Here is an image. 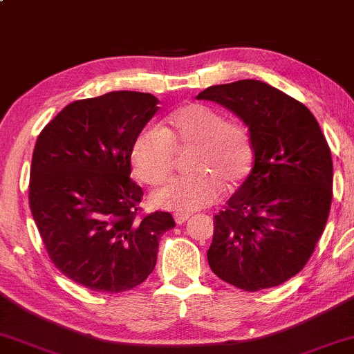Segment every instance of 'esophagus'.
<instances>
[{
  "mask_svg": "<svg viewBox=\"0 0 354 354\" xmlns=\"http://www.w3.org/2000/svg\"><path fill=\"white\" fill-rule=\"evenodd\" d=\"M188 219H189V214H186V213H176V214H174V221H176V225H185Z\"/></svg>",
  "mask_w": 354,
  "mask_h": 354,
  "instance_id": "obj_1",
  "label": "esophagus"
}]
</instances>
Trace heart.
I'll return each instance as SVG.
<instances>
[{"instance_id": "obj_1", "label": "heart", "mask_w": 354, "mask_h": 354, "mask_svg": "<svg viewBox=\"0 0 354 354\" xmlns=\"http://www.w3.org/2000/svg\"><path fill=\"white\" fill-rule=\"evenodd\" d=\"M174 148H191L188 169L193 174L169 181L151 194L158 208L193 213L213 205L223 186L234 189L253 165L251 135L243 123L203 103L186 104L161 128H145L131 146L133 173L149 186L161 185L174 168Z\"/></svg>"}]
</instances>
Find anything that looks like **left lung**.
<instances>
[{"label":"left lung","mask_w":354,"mask_h":354,"mask_svg":"<svg viewBox=\"0 0 354 354\" xmlns=\"http://www.w3.org/2000/svg\"><path fill=\"white\" fill-rule=\"evenodd\" d=\"M245 121L253 169L214 216L208 263L245 291L298 274L326 226L333 198L330 146L303 103L258 80L206 88L196 96Z\"/></svg>","instance_id":"8db88e82"}]
</instances>
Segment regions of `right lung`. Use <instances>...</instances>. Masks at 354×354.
Masks as SVG:
<instances>
[{
    "mask_svg": "<svg viewBox=\"0 0 354 354\" xmlns=\"http://www.w3.org/2000/svg\"><path fill=\"white\" fill-rule=\"evenodd\" d=\"M149 93L73 101L43 128L30 173V208L48 256L64 276L103 293L153 273L158 243L174 228L165 211L140 216L131 146L158 111Z\"/></svg>",
    "mask_w": 354,
    "mask_h": 354,
    "instance_id": "right-lung-1",
    "label": "right lung"
}]
</instances>
